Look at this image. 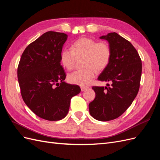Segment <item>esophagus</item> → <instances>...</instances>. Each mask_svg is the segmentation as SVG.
<instances>
[{"label": "esophagus", "mask_w": 160, "mask_h": 160, "mask_svg": "<svg viewBox=\"0 0 160 160\" xmlns=\"http://www.w3.org/2000/svg\"><path fill=\"white\" fill-rule=\"evenodd\" d=\"M88 89L87 87H81V91H85V90H87Z\"/></svg>", "instance_id": "34e87169"}]
</instances>
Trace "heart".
Returning <instances> with one entry per match:
<instances>
[{
	"mask_svg": "<svg viewBox=\"0 0 160 160\" xmlns=\"http://www.w3.org/2000/svg\"><path fill=\"white\" fill-rule=\"evenodd\" d=\"M72 48H65L61 52L60 58L63 67L68 71L74 69L77 58L85 57V69L74 71L68 75L69 82L81 86L89 85L95 78L97 71L105 69L111 62L112 51L106 42H98L87 37L77 40Z\"/></svg>",
	"mask_w": 160,
	"mask_h": 160,
	"instance_id": "b5f03b06",
	"label": "heart"
}]
</instances>
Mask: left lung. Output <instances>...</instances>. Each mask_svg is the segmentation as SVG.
<instances>
[{"label":"left lung","mask_w":160,"mask_h":160,"mask_svg":"<svg viewBox=\"0 0 160 160\" xmlns=\"http://www.w3.org/2000/svg\"><path fill=\"white\" fill-rule=\"evenodd\" d=\"M111 48V62L98 80L111 82V87L92 89L95 98L89 104L90 114L99 121L117 118L131 105L140 88L142 61L132 43L116 32L102 36Z\"/></svg>","instance_id":"left-lung-1"}]
</instances>
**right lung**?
I'll list each match as a JSON object with an SVG mask.
<instances>
[{"instance_id":"right-lung-1","label":"right lung","mask_w":160,"mask_h":160,"mask_svg":"<svg viewBox=\"0 0 160 160\" xmlns=\"http://www.w3.org/2000/svg\"><path fill=\"white\" fill-rule=\"evenodd\" d=\"M68 39L64 33L49 31L24 49L18 67L22 97L38 117L50 121L64 118L71 99L81 92L64 81L60 55Z\"/></svg>"}]
</instances>
